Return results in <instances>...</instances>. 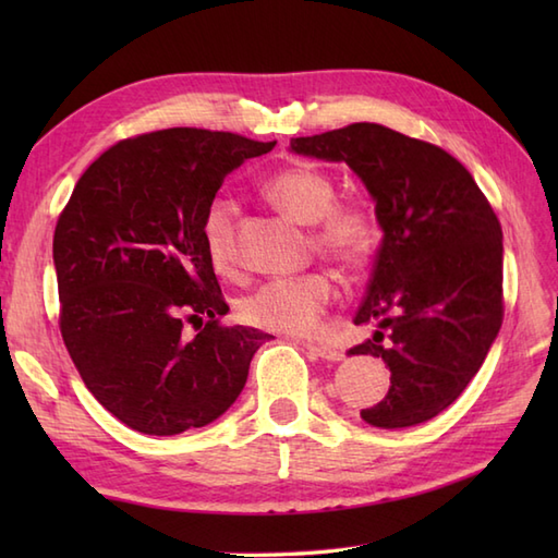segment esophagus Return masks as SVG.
<instances>
[{
	"mask_svg": "<svg viewBox=\"0 0 558 558\" xmlns=\"http://www.w3.org/2000/svg\"><path fill=\"white\" fill-rule=\"evenodd\" d=\"M304 348L310 350L312 354H316V357H322V360H330V362H338V360H342V350H338V348H330V345H316V342H304Z\"/></svg>",
	"mask_w": 558,
	"mask_h": 558,
	"instance_id": "obj_1",
	"label": "esophagus"
}]
</instances>
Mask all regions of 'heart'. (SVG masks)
Here are the masks:
<instances>
[{"label":"heart","instance_id":"1","mask_svg":"<svg viewBox=\"0 0 558 558\" xmlns=\"http://www.w3.org/2000/svg\"><path fill=\"white\" fill-rule=\"evenodd\" d=\"M264 192L282 213L312 225V242L318 254L338 266L357 270L376 248V216L360 201L336 204V184L312 165H288L270 174ZM240 204L228 194L210 201L204 216V242L213 268L222 276L236 270L234 230ZM336 300V280L326 270H310L292 278L260 282L240 300V316L248 326L286 336H306L316 330L330 302Z\"/></svg>","mask_w":558,"mask_h":558}]
</instances>
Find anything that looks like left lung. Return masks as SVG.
Wrapping results in <instances>:
<instances>
[{
    "mask_svg": "<svg viewBox=\"0 0 558 558\" xmlns=\"http://www.w3.org/2000/svg\"><path fill=\"white\" fill-rule=\"evenodd\" d=\"M300 156L348 162L376 201L384 242L354 324L376 333L350 354L381 357L390 388L362 410L400 429L468 388L504 322L501 222L450 153L369 122L292 138Z\"/></svg>",
    "mask_w": 558,
    "mask_h": 558,
    "instance_id": "left-lung-1",
    "label": "left lung"
}]
</instances>
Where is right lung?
<instances>
[{"mask_svg": "<svg viewBox=\"0 0 558 558\" xmlns=\"http://www.w3.org/2000/svg\"><path fill=\"white\" fill-rule=\"evenodd\" d=\"M276 141L174 126L124 138L81 174L54 228L59 330L83 384L132 429H198L242 393L268 333L225 326L204 216ZM198 323L194 339L183 324Z\"/></svg>", "mask_w": 558, "mask_h": 558, "instance_id": "add662e5", "label": "right lung"}]
</instances>
